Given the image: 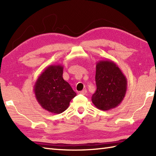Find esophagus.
<instances>
[{
	"label": "esophagus",
	"instance_id": "1",
	"mask_svg": "<svg viewBox=\"0 0 156 156\" xmlns=\"http://www.w3.org/2000/svg\"><path fill=\"white\" fill-rule=\"evenodd\" d=\"M87 90H86V89H84V90H82V91L80 92V94H81L82 95H85L86 94H87Z\"/></svg>",
	"mask_w": 156,
	"mask_h": 156
}]
</instances>
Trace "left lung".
<instances>
[{"mask_svg": "<svg viewBox=\"0 0 156 156\" xmlns=\"http://www.w3.org/2000/svg\"><path fill=\"white\" fill-rule=\"evenodd\" d=\"M97 90L92 102L97 108L108 111L121 104L126 94L127 80L118 66L111 60H101L96 66Z\"/></svg>", "mask_w": 156, "mask_h": 156, "instance_id": "obj_1", "label": "left lung"}]
</instances>
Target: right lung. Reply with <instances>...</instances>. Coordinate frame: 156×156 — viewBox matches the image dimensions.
Segmentation results:
<instances>
[{"mask_svg": "<svg viewBox=\"0 0 156 156\" xmlns=\"http://www.w3.org/2000/svg\"><path fill=\"white\" fill-rule=\"evenodd\" d=\"M61 65H51L39 75L34 85L35 98L41 107L54 114L65 111L76 93L63 78Z\"/></svg>", "mask_w": 156, "mask_h": 156, "instance_id": "add662e5", "label": "right lung"}]
</instances>
